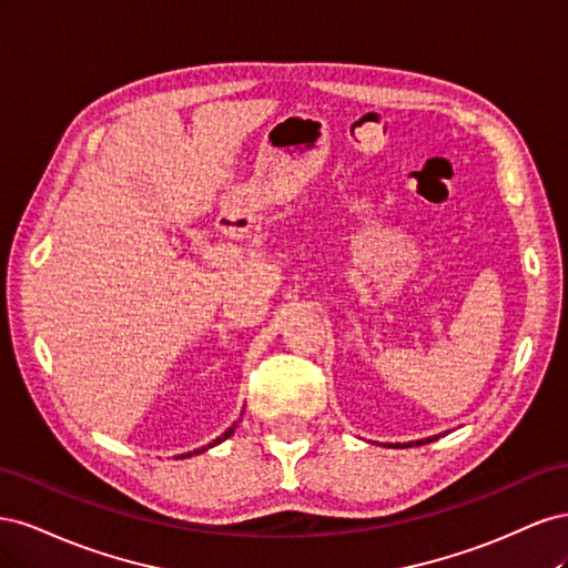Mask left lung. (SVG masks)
Wrapping results in <instances>:
<instances>
[{"instance_id":"8db88e82","label":"left lung","mask_w":568,"mask_h":568,"mask_svg":"<svg viewBox=\"0 0 568 568\" xmlns=\"http://www.w3.org/2000/svg\"><path fill=\"white\" fill-rule=\"evenodd\" d=\"M438 436H432V438H426V440H417V443H432V440H436ZM407 445H415V443H407Z\"/></svg>"}]
</instances>
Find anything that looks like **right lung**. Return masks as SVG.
Wrapping results in <instances>:
<instances>
[{"instance_id": "add662e5", "label": "right lung", "mask_w": 568, "mask_h": 568, "mask_svg": "<svg viewBox=\"0 0 568 568\" xmlns=\"http://www.w3.org/2000/svg\"><path fill=\"white\" fill-rule=\"evenodd\" d=\"M236 426V424H234ZM234 426H230L227 428V432L225 434H222L220 438H215L211 445H205V448H201V450H194V455H199V453H203V450H209V448H213V445H217V443H222V440H225V438H230L232 434H234ZM182 457H192V453H186V455H182Z\"/></svg>"}]
</instances>
